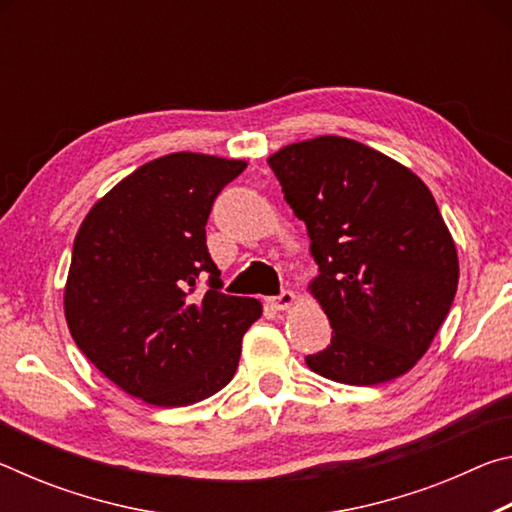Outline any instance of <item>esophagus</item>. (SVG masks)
Listing matches in <instances>:
<instances>
[{"label": "esophagus", "mask_w": 512, "mask_h": 512, "mask_svg": "<svg viewBox=\"0 0 512 512\" xmlns=\"http://www.w3.org/2000/svg\"><path fill=\"white\" fill-rule=\"evenodd\" d=\"M268 302H271V307L277 309V311H287V309H291L293 305H296V293H293V291H282L280 296H275V298H271Z\"/></svg>", "instance_id": "esophagus-1"}]
</instances>
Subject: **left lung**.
I'll list each match as a JSON object with an SVG mask.
<instances>
[{
  "mask_svg": "<svg viewBox=\"0 0 512 512\" xmlns=\"http://www.w3.org/2000/svg\"><path fill=\"white\" fill-rule=\"evenodd\" d=\"M284 201L307 225L309 293L332 343L305 357L350 386L402 377L429 350L458 287V255L429 187L388 155L320 135L268 155Z\"/></svg>",
  "mask_w": 512,
  "mask_h": 512,
  "instance_id": "left-lung-1",
  "label": "left lung"
}]
</instances>
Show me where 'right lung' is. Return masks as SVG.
<instances>
[{"label": "right lung", "mask_w": 512, "mask_h": 512, "mask_svg": "<svg viewBox=\"0 0 512 512\" xmlns=\"http://www.w3.org/2000/svg\"><path fill=\"white\" fill-rule=\"evenodd\" d=\"M244 160L169 153L92 205L74 239L65 320L74 343L121 391L189 406L235 377L262 302L221 293L205 244L214 198ZM208 277L211 289L195 293Z\"/></svg>", "instance_id": "add662e5"}]
</instances>
